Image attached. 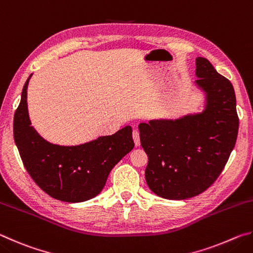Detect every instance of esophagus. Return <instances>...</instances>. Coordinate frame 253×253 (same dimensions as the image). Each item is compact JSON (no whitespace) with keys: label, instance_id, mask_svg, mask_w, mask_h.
Returning <instances> with one entry per match:
<instances>
[{"label":"esophagus","instance_id":"34e87169","mask_svg":"<svg viewBox=\"0 0 253 253\" xmlns=\"http://www.w3.org/2000/svg\"><path fill=\"white\" fill-rule=\"evenodd\" d=\"M132 138H134V142H135V145L136 146H139L140 145V138H139V131L135 129L134 131H132Z\"/></svg>","mask_w":253,"mask_h":253}]
</instances>
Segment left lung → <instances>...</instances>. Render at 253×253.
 <instances>
[{
    "label": "left lung",
    "instance_id": "obj_1",
    "mask_svg": "<svg viewBox=\"0 0 253 253\" xmlns=\"http://www.w3.org/2000/svg\"><path fill=\"white\" fill-rule=\"evenodd\" d=\"M195 75V84L207 96L202 113L138 126L148 156L147 185L164 199L185 200L208 190L237 142L239 117L232 84L202 57L196 58Z\"/></svg>",
    "mask_w": 253,
    "mask_h": 253
}]
</instances>
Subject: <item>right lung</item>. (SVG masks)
Wrapping results in <instances>:
<instances>
[{"mask_svg":"<svg viewBox=\"0 0 253 253\" xmlns=\"http://www.w3.org/2000/svg\"><path fill=\"white\" fill-rule=\"evenodd\" d=\"M25 81L15 110L13 135L25 169L37 185L51 198L78 203L95 198L104 188L110 170L134 148L131 127L101 136L77 146L51 144L31 126Z\"/></svg>","mask_w":253,"mask_h":253,"instance_id":"obj_1","label":"right lung"}]
</instances>
